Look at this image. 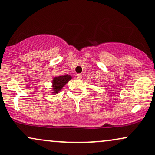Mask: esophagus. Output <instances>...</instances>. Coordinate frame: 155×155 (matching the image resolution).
Instances as JSON below:
<instances>
[{
  "label": "esophagus",
  "instance_id": "34e87169",
  "mask_svg": "<svg viewBox=\"0 0 155 155\" xmlns=\"http://www.w3.org/2000/svg\"><path fill=\"white\" fill-rule=\"evenodd\" d=\"M76 78H77V79H81V74H76Z\"/></svg>",
  "mask_w": 155,
  "mask_h": 155
}]
</instances>
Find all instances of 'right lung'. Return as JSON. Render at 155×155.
Returning <instances> with one entry per match:
<instances>
[{
	"label": "right lung",
	"mask_w": 155,
	"mask_h": 155,
	"mask_svg": "<svg viewBox=\"0 0 155 155\" xmlns=\"http://www.w3.org/2000/svg\"><path fill=\"white\" fill-rule=\"evenodd\" d=\"M71 79V76L69 75H64V76H59L55 77L53 80V94H56L64 85L68 83V81Z\"/></svg>",
	"instance_id": "1"
}]
</instances>
